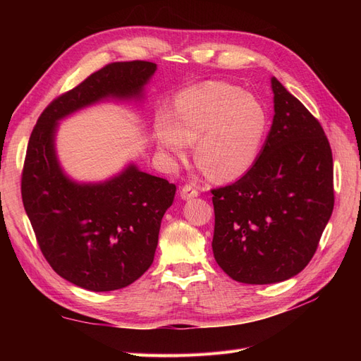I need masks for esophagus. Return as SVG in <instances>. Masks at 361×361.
Wrapping results in <instances>:
<instances>
[{"mask_svg": "<svg viewBox=\"0 0 361 361\" xmlns=\"http://www.w3.org/2000/svg\"><path fill=\"white\" fill-rule=\"evenodd\" d=\"M199 192H200L199 187H195V185H191V183H187V185H183L182 190H180V197L183 200H190V199L197 197Z\"/></svg>", "mask_w": 361, "mask_h": 361, "instance_id": "esophagus-1", "label": "esophagus"}]
</instances>
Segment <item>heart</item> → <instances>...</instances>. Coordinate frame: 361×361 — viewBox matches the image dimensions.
I'll list each match as a JSON object with an SVG mask.
<instances>
[{
    "mask_svg": "<svg viewBox=\"0 0 361 361\" xmlns=\"http://www.w3.org/2000/svg\"><path fill=\"white\" fill-rule=\"evenodd\" d=\"M269 126L265 104L236 85L207 81L182 90L171 113L161 111L155 137L176 159L195 141V161L216 180L245 173L259 158Z\"/></svg>",
    "mask_w": 361,
    "mask_h": 361,
    "instance_id": "1",
    "label": "heart"
}]
</instances>
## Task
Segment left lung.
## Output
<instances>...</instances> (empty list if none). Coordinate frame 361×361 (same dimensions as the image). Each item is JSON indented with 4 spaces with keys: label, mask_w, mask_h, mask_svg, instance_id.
Masks as SVG:
<instances>
[{
    "label": "left lung",
    "mask_w": 361,
    "mask_h": 361,
    "mask_svg": "<svg viewBox=\"0 0 361 361\" xmlns=\"http://www.w3.org/2000/svg\"><path fill=\"white\" fill-rule=\"evenodd\" d=\"M274 118L243 178L212 190V251L228 277L271 285L312 260L333 206V155L321 123L277 78Z\"/></svg>",
    "instance_id": "8db88e82"
}]
</instances>
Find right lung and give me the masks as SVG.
Here are the masks:
<instances>
[{
    "mask_svg": "<svg viewBox=\"0 0 361 361\" xmlns=\"http://www.w3.org/2000/svg\"><path fill=\"white\" fill-rule=\"evenodd\" d=\"M155 71L140 60L106 64L54 99L28 141L20 191L37 244L60 277L87 290L126 288L149 269L176 185L134 162L104 182L71 179L56 152L59 122L99 102L141 101Z\"/></svg>",
    "mask_w": 361,
    "mask_h": 361,
    "instance_id": "1",
    "label": "right lung"
}]
</instances>
